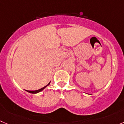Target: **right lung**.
Returning a JSON list of instances; mask_svg holds the SVG:
<instances>
[{
	"label": "right lung",
	"mask_w": 124,
	"mask_h": 124,
	"mask_svg": "<svg viewBox=\"0 0 124 124\" xmlns=\"http://www.w3.org/2000/svg\"><path fill=\"white\" fill-rule=\"evenodd\" d=\"M49 84H50V83H49L48 85H47L46 86H45L44 87H43V88H41V89H38V90H36V91H27H27L29 92V93H32V94H36V93H39V92H40V91H41L43 90V89H44L47 86L49 85Z\"/></svg>",
	"instance_id": "add662e5"
}]
</instances>
